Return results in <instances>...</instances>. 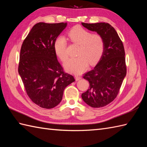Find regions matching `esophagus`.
Returning a JSON list of instances; mask_svg holds the SVG:
<instances>
[{
  "label": "esophagus",
  "instance_id": "esophagus-1",
  "mask_svg": "<svg viewBox=\"0 0 147 147\" xmlns=\"http://www.w3.org/2000/svg\"><path fill=\"white\" fill-rule=\"evenodd\" d=\"M81 78H82V77L80 76H75V79H76V81L80 80Z\"/></svg>",
  "mask_w": 147,
  "mask_h": 147
}]
</instances>
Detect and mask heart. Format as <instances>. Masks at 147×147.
I'll return each mask as SVG.
<instances>
[{"label":"heart","instance_id":"1","mask_svg":"<svg viewBox=\"0 0 147 147\" xmlns=\"http://www.w3.org/2000/svg\"><path fill=\"white\" fill-rule=\"evenodd\" d=\"M71 42L79 45L76 58H71L64 64L67 71L74 74H81L86 70L88 63L93 65L97 62L104 51V40L98 33L92 34L82 27L76 26L68 33ZM55 54L61 60L65 62L68 59L67 41L65 37L61 36L54 42Z\"/></svg>","mask_w":147,"mask_h":147}]
</instances>
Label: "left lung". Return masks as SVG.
<instances>
[{
	"mask_svg": "<svg viewBox=\"0 0 147 147\" xmlns=\"http://www.w3.org/2000/svg\"><path fill=\"white\" fill-rule=\"evenodd\" d=\"M82 24L86 29L100 34L104 40V51L99 62L83 76L90 87L82 95L83 101L90 107H102L115 98L126 75L123 43L109 23Z\"/></svg>",
	"mask_w": 147,
	"mask_h": 147,
	"instance_id": "left-lung-1",
	"label": "left lung"
}]
</instances>
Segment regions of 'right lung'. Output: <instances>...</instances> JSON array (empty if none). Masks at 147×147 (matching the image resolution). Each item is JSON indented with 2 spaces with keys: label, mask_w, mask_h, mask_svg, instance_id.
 Instances as JSON below:
<instances>
[{
  "label": "right lung",
  "mask_w": 147,
  "mask_h": 147,
  "mask_svg": "<svg viewBox=\"0 0 147 147\" xmlns=\"http://www.w3.org/2000/svg\"><path fill=\"white\" fill-rule=\"evenodd\" d=\"M66 26V23H37L21 46L18 73L27 95L42 108L57 106L65 87L75 81L64 73L54 50L56 38Z\"/></svg>",
  "instance_id": "1"
}]
</instances>
